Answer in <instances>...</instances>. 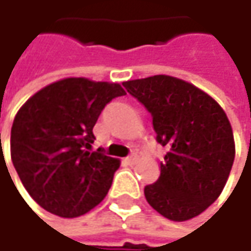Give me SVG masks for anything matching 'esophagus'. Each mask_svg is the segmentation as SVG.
I'll return each mask as SVG.
<instances>
[{
  "instance_id": "34e87169",
  "label": "esophagus",
  "mask_w": 251,
  "mask_h": 251,
  "mask_svg": "<svg viewBox=\"0 0 251 251\" xmlns=\"http://www.w3.org/2000/svg\"><path fill=\"white\" fill-rule=\"evenodd\" d=\"M135 160H137V155H135V154H133V155H130V157H127V158H126V163L131 166V164H134Z\"/></svg>"
}]
</instances>
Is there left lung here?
<instances>
[{"label":"left lung","mask_w":251,"mask_h":251,"mask_svg":"<svg viewBox=\"0 0 251 251\" xmlns=\"http://www.w3.org/2000/svg\"><path fill=\"white\" fill-rule=\"evenodd\" d=\"M123 85L151 113L155 138L167 150L158 180L144 187L149 204L173 222L201 214L222 194L236 155L224 110L203 90L171 75Z\"/></svg>","instance_id":"left-lung-1"}]
</instances>
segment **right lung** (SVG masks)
Returning a JSON list of instances; mask_svg holds the SVG:
<instances>
[{
  "label": "right lung",
  "instance_id": "right-lung-1",
  "mask_svg": "<svg viewBox=\"0 0 251 251\" xmlns=\"http://www.w3.org/2000/svg\"><path fill=\"white\" fill-rule=\"evenodd\" d=\"M117 82L70 77L55 81L18 110L11 128V160L28 194L65 219L100 204L120 160L91 151L102 108L124 96Z\"/></svg>",
  "mask_w": 251,
  "mask_h": 251
}]
</instances>
